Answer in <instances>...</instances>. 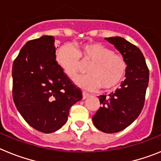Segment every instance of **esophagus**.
<instances>
[{
	"mask_svg": "<svg viewBox=\"0 0 161 161\" xmlns=\"http://www.w3.org/2000/svg\"><path fill=\"white\" fill-rule=\"evenodd\" d=\"M89 97V94L87 93H85V92H83V99L85 100V99H86V98H88Z\"/></svg>",
	"mask_w": 161,
	"mask_h": 161,
	"instance_id": "1",
	"label": "esophagus"
}]
</instances>
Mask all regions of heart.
Listing matches in <instances>:
<instances>
[{
	"instance_id": "obj_1",
	"label": "heart",
	"mask_w": 161,
	"mask_h": 161,
	"mask_svg": "<svg viewBox=\"0 0 161 161\" xmlns=\"http://www.w3.org/2000/svg\"><path fill=\"white\" fill-rule=\"evenodd\" d=\"M80 58L83 61H91L87 68L89 74L74 80L75 84L85 90H95L100 87L105 90L114 89L126 73V63L123 56L98 42L80 44L76 48L71 44H64L55 54L57 64L71 79L79 72Z\"/></svg>"
}]
</instances>
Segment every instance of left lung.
<instances>
[{"mask_svg": "<svg viewBox=\"0 0 161 161\" xmlns=\"http://www.w3.org/2000/svg\"><path fill=\"white\" fill-rule=\"evenodd\" d=\"M105 39L114 45L126 61V79L115 92L107 97H98L102 106L93 116V123L101 131L116 133L130 126L141 113L149 71L144 56L137 47L119 36Z\"/></svg>", "mask_w": 161, "mask_h": 161, "instance_id": "1", "label": "left lung"}]
</instances>
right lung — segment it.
<instances>
[{
	"label": "right lung",
	"instance_id": "1",
	"mask_svg": "<svg viewBox=\"0 0 161 161\" xmlns=\"http://www.w3.org/2000/svg\"><path fill=\"white\" fill-rule=\"evenodd\" d=\"M13 98L18 112L35 130L52 133L66 123L69 109L82 99L55 60V38L28 41L14 61Z\"/></svg>",
	"mask_w": 161,
	"mask_h": 161
}]
</instances>
